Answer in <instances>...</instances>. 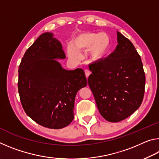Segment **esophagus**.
<instances>
[{"mask_svg":"<svg viewBox=\"0 0 159 159\" xmlns=\"http://www.w3.org/2000/svg\"><path fill=\"white\" fill-rule=\"evenodd\" d=\"M84 72H85V76H86V78H88V76H90V71H88V69H85Z\"/></svg>","mask_w":159,"mask_h":159,"instance_id":"esophagus-1","label":"esophagus"}]
</instances>
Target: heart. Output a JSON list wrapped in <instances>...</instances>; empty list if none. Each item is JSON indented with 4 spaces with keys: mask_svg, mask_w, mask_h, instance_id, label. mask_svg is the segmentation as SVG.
<instances>
[{
    "mask_svg": "<svg viewBox=\"0 0 159 159\" xmlns=\"http://www.w3.org/2000/svg\"><path fill=\"white\" fill-rule=\"evenodd\" d=\"M111 41L106 33H83L75 38L72 41V46L68 48L70 58L77 60L80 51L89 50V56L95 61L103 60L110 52Z\"/></svg>",
    "mask_w": 159,
    "mask_h": 159,
    "instance_id": "obj_1",
    "label": "heart"
}]
</instances>
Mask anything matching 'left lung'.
I'll list each match as a JSON object with an SVG mask.
<instances>
[{"instance_id": "obj_1", "label": "left lung", "mask_w": 159, "mask_h": 159, "mask_svg": "<svg viewBox=\"0 0 159 159\" xmlns=\"http://www.w3.org/2000/svg\"><path fill=\"white\" fill-rule=\"evenodd\" d=\"M118 44L108 57L89 64L88 82L99 113L109 122L125 119L143 100L145 74L133 44L117 32Z\"/></svg>"}]
</instances>
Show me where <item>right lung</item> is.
I'll list each match as a JSON object with an SVG mask.
<instances>
[{
    "label": "right lung",
    "mask_w": 159,
    "mask_h": 159,
    "mask_svg": "<svg viewBox=\"0 0 159 159\" xmlns=\"http://www.w3.org/2000/svg\"><path fill=\"white\" fill-rule=\"evenodd\" d=\"M61 44L52 34L41 35L28 48L19 66L18 92L26 114L43 127L60 129L74 119L78 91L87 85L82 69H64Z\"/></svg>",
    "instance_id": "1"
}]
</instances>
